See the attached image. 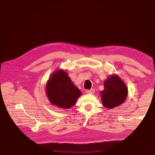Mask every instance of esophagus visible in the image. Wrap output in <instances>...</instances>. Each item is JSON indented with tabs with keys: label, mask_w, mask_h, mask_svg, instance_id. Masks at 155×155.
Returning a JSON list of instances; mask_svg holds the SVG:
<instances>
[{
	"label": "esophagus",
	"mask_w": 155,
	"mask_h": 155,
	"mask_svg": "<svg viewBox=\"0 0 155 155\" xmlns=\"http://www.w3.org/2000/svg\"><path fill=\"white\" fill-rule=\"evenodd\" d=\"M86 92L88 94H94L95 93V90L94 89V88H92V89H91V90H87Z\"/></svg>",
	"instance_id": "34e87169"
}]
</instances>
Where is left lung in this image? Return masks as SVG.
Here are the masks:
<instances>
[{"label":"left lung","mask_w":155,"mask_h":155,"mask_svg":"<svg viewBox=\"0 0 155 155\" xmlns=\"http://www.w3.org/2000/svg\"><path fill=\"white\" fill-rule=\"evenodd\" d=\"M104 88L101 92L102 103L108 109L123 104L128 95V88L124 82L117 74H112L104 82Z\"/></svg>","instance_id":"left-lung-1"}]
</instances>
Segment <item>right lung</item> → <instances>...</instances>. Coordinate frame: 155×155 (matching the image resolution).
<instances>
[{"instance_id":"obj_1","label":"right lung","mask_w":155,"mask_h":155,"mask_svg":"<svg viewBox=\"0 0 155 155\" xmlns=\"http://www.w3.org/2000/svg\"><path fill=\"white\" fill-rule=\"evenodd\" d=\"M46 94L52 105L68 109L74 106L82 93L67 72L63 69H58L50 76L46 84Z\"/></svg>"}]
</instances>
